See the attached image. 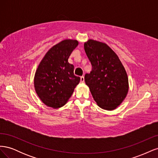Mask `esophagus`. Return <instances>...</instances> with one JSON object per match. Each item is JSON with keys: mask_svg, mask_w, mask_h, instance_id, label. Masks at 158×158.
I'll return each mask as SVG.
<instances>
[{"mask_svg": "<svg viewBox=\"0 0 158 158\" xmlns=\"http://www.w3.org/2000/svg\"><path fill=\"white\" fill-rule=\"evenodd\" d=\"M80 82L81 83H84V76H81L80 77Z\"/></svg>", "mask_w": 158, "mask_h": 158, "instance_id": "1", "label": "esophagus"}]
</instances>
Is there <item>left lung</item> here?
<instances>
[{
    "mask_svg": "<svg viewBox=\"0 0 158 158\" xmlns=\"http://www.w3.org/2000/svg\"><path fill=\"white\" fill-rule=\"evenodd\" d=\"M92 70L84 80L98 106L112 111L120 106L128 92V78L118 56L106 44L94 40L84 43Z\"/></svg>",
    "mask_w": 158,
    "mask_h": 158,
    "instance_id": "1",
    "label": "left lung"
}]
</instances>
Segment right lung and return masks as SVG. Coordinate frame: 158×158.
Segmentation results:
<instances>
[{"instance_id":"1","label":"right lung","mask_w":158,"mask_h":158,"mask_svg":"<svg viewBox=\"0 0 158 158\" xmlns=\"http://www.w3.org/2000/svg\"><path fill=\"white\" fill-rule=\"evenodd\" d=\"M78 45L76 40H64L52 46L37 66L34 88L38 97L47 106L54 109L67 103L80 80L74 74V65L68 59Z\"/></svg>"}]
</instances>
